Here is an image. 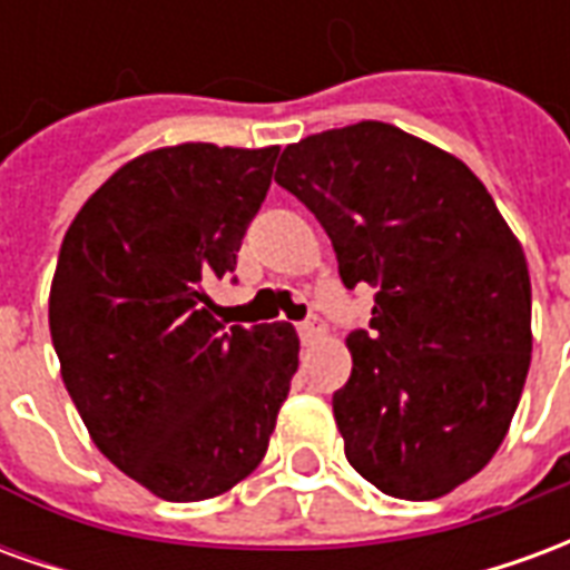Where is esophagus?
<instances>
[{
    "mask_svg": "<svg viewBox=\"0 0 570 570\" xmlns=\"http://www.w3.org/2000/svg\"><path fill=\"white\" fill-rule=\"evenodd\" d=\"M321 335H323V323L317 321V317L298 323V338H302L305 345H311V342H314V338H321Z\"/></svg>",
    "mask_w": 570,
    "mask_h": 570,
    "instance_id": "obj_1",
    "label": "esophagus"
}]
</instances>
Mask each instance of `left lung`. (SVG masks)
I'll return each instance as SVG.
<instances>
[{
	"instance_id": "1",
	"label": "left lung",
	"mask_w": 570,
	"mask_h": 570,
	"mask_svg": "<svg viewBox=\"0 0 570 570\" xmlns=\"http://www.w3.org/2000/svg\"><path fill=\"white\" fill-rule=\"evenodd\" d=\"M274 179L317 216L342 284L375 286L333 394L347 461L391 498L449 494L498 452L525 387L522 244L464 161L384 121L286 146Z\"/></svg>"
}]
</instances>
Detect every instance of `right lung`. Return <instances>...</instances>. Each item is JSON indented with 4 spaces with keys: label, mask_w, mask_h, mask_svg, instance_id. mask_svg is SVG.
I'll list each match as a JSON object with an SVG mask.
<instances>
[{
    "label": "right lung",
    "mask_w": 570,
    "mask_h": 570,
    "mask_svg": "<svg viewBox=\"0 0 570 570\" xmlns=\"http://www.w3.org/2000/svg\"><path fill=\"white\" fill-rule=\"evenodd\" d=\"M277 146L183 142L106 179L69 225L48 326L94 445L164 501L249 476L298 370L289 323L225 326L207 284L235 272Z\"/></svg>",
    "instance_id": "right-lung-1"
}]
</instances>
